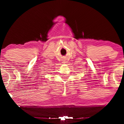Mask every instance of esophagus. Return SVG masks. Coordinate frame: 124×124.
Listing matches in <instances>:
<instances>
[{"instance_id":"34e87169","label":"esophagus","mask_w":124,"mask_h":124,"mask_svg":"<svg viewBox=\"0 0 124 124\" xmlns=\"http://www.w3.org/2000/svg\"><path fill=\"white\" fill-rule=\"evenodd\" d=\"M63 62V63H65V62Z\"/></svg>"}]
</instances>
